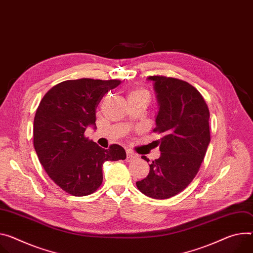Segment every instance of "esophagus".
<instances>
[{"instance_id": "esophagus-1", "label": "esophagus", "mask_w": 253, "mask_h": 253, "mask_svg": "<svg viewBox=\"0 0 253 253\" xmlns=\"http://www.w3.org/2000/svg\"><path fill=\"white\" fill-rule=\"evenodd\" d=\"M137 158V155L136 154H134L133 152H131V151H127V156H126V160L128 163H130V162H132V160H134V159H136Z\"/></svg>"}]
</instances>
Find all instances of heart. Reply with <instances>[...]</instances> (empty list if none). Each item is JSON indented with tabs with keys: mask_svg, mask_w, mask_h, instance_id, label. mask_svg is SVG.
I'll return each instance as SVG.
<instances>
[{
	"mask_svg": "<svg viewBox=\"0 0 253 253\" xmlns=\"http://www.w3.org/2000/svg\"><path fill=\"white\" fill-rule=\"evenodd\" d=\"M140 93H146L147 94V91L144 90V89H141V88H135V89H133L131 91L130 95H132V94H140Z\"/></svg>",
	"mask_w": 253,
	"mask_h": 253,
	"instance_id": "b5f03b06",
	"label": "heart"
}]
</instances>
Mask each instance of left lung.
<instances>
[{"mask_svg":"<svg viewBox=\"0 0 253 253\" xmlns=\"http://www.w3.org/2000/svg\"><path fill=\"white\" fill-rule=\"evenodd\" d=\"M159 111L153 132L160 156L149 165L148 175L136 182L147 197L164 200L185 190L197 175L210 143V112L200 91L174 78L153 76ZM146 162L149 160L142 156Z\"/></svg>","mask_w":253,"mask_h":253,"instance_id":"left-lung-1","label":"left lung"}]
</instances>
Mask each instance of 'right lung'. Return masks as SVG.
<instances>
[{
	"mask_svg": "<svg viewBox=\"0 0 253 253\" xmlns=\"http://www.w3.org/2000/svg\"><path fill=\"white\" fill-rule=\"evenodd\" d=\"M120 84L118 80L64 81L44 95L36 110L35 151L49 177L67 194H93L103 182V164L126 158L122 146L104 149L84 136L87 126H96V109L104 95Z\"/></svg>",
	"mask_w": 253,
	"mask_h": 253,
	"instance_id": "1",
	"label": "right lung"
}]
</instances>
